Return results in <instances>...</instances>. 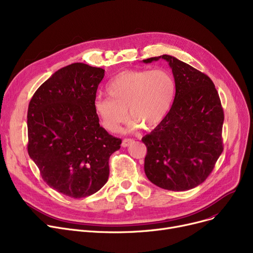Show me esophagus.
Instances as JSON below:
<instances>
[{
	"label": "esophagus",
	"instance_id": "esophagus-1",
	"mask_svg": "<svg viewBox=\"0 0 253 253\" xmlns=\"http://www.w3.org/2000/svg\"><path fill=\"white\" fill-rule=\"evenodd\" d=\"M133 142V139L132 138H124L123 140H122V147L123 148H126V147H128L130 144H132Z\"/></svg>",
	"mask_w": 253,
	"mask_h": 253
}]
</instances>
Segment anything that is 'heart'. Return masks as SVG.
<instances>
[{
    "label": "heart",
    "instance_id": "b5f03b06",
    "mask_svg": "<svg viewBox=\"0 0 253 253\" xmlns=\"http://www.w3.org/2000/svg\"><path fill=\"white\" fill-rule=\"evenodd\" d=\"M106 92L109 97H95L93 109L107 131L118 132L128 120V113L133 118V128L144 125L150 129L160 125L169 113L175 82L171 73L162 68L126 70L108 82Z\"/></svg>",
    "mask_w": 253,
    "mask_h": 253
}]
</instances>
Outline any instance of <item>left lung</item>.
<instances>
[{
  "mask_svg": "<svg viewBox=\"0 0 253 253\" xmlns=\"http://www.w3.org/2000/svg\"><path fill=\"white\" fill-rule=\"evenodd\" d=\"M159 59L172 71L175 95L163 122L141 138L145 172L160 188L185 191L202 184L221 155L223 109L211 79L192 66L169 54L142 62Z\"/></svg>",
  "mask_w": 253,
  "mask_h": 253,
  "instance_id": "8db88e82",
  "label": "left lung"
}]
</instances>
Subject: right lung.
<instances>
[{"label":"right lung","instance_id":"obj_1","mask_svg":"<svg viewBox=\"0 0 253 253\" xmlns=\"http://www.w3.org/2000/svg\"><path fill=\"white\" fill-rule=\"evenodd\" d=\"M102 68L74 63L54 72L33 95L28 109V152L42 179L73 199L100 190L120 138L99 125L93 101Z\"/></svg>","mask_w":253,"mask_h":253}]
</instances>
